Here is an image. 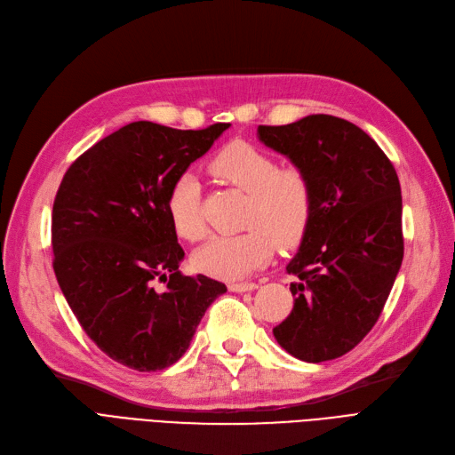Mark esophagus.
<instances>
[{"label": "esophagus", "instance_id": "34e87169", "mask_svg": "<svg viewBox=\"0 0 455 455\" xmlns=\"http://www.w3.org/2000/svg\"><path fill=\"white\" fill-rule=\"evenodd\" d=\"M229 291H237V293H243V291H252L258 288L256 282H231V284L228 286Z\"/></svg>", "mask_w": 455, "mask_h": 455}]
</instances>
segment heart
<instances>
[{
  "instance_id": "b5f03b06",
  "label": "heart",
  "mask_w": 455,
  "mask_h": 455,
  "mask_svg": "<svg viewBox=\"0 0 455 455\" xmlns=\"http://www.w3.org/2000/svg\"><path fill=\"white\" fill-rule=\"evenodd\" d=\"M211 175L246 194L237 235H218L194 254V265L211 276L239 280L269 261L275 241L293 246L303 239L312 216V188L297 165L278 167L265 150L231 140L209 160ZM167 212L179 237L196 243L207 235L199 180L184 173L169 188Z\"/></svg>"
}]
</instances>
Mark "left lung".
Segmentation results:
<instances>
[{"mask_svg": "<svg viewBox=\"0 0 455 455\" xmlns=\"http://www.w3.org/2000/svg\"><path fill=\"white\" fill-rule=\"evenodd\" d=\"M258 137L301 167L312 188L310 222L286 265L293 308L273 335L301 362L340 357L377 323L401 269L395 167L362 128L331 115L258 126Z\"/></svg>", "mask_w": 455, "mask_h": 455, "instance_id": "1", "label": "left lung"}]
</instances>
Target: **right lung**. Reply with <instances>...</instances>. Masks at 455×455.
Listing matches in <instances>:
<instances>
[{
    "mask_svg": "<svg viewBox=\"0 0 455 455\" xmlns=\"http://www.w3.org/2000/svg\"><path fill=\"white\" fill-rule=\"evenodd\" d=\"M228 128L132 122L78 156L61 179L52 207L58 284L84 333L130 369L179 362L205 310L228 291L179 271L184 250L167 212L171 184Z\"/></svg>",
    "mask_w": 455,
    "mask_h": 455,
    "instance_id": "add662e5",
    "label": "right lung"
}]
</instances>
